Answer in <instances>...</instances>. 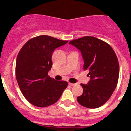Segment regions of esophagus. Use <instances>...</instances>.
<instances>
[{"label": "esophagus", "instance_id": "1", "mask_svg": "<svg viewBox=\"0 0 131 131\" xmlns=\"http://www.w3.org/2000/svg\"><path fill=\"white\" fill-rule=\"evenodd\" d=\"M76 84H75V83H69V86H75Z\"/></svg>", "mask_w": 131, "mask_h": 131}]
</instances>
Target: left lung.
<instances>
[{
    "label": "left lung",
    "mask_w": 131,
    "mask_h": 131,
    "mask_svg": "<svg viewBox=\"0 0 131 131\" xmlns=\"http://www.w3.org/2000/svg\"><path fill=\"white\" fill-rule=\"evenodd\" d=\"M69 44L81 52L84 69L89 71L90 81L81 84L83 92L77 98V102L88 108L100 107L109 100L117 84L119 66L116 54L108 44L94 37H83Z\"/></svg>",
    "instance_id": "left-lung-1"
}]
</instances>
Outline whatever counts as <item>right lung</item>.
Returning <instances> with one entry per match:
<instances>
[{
  "instance_id": "1",
  "label": "right lung",
  "mask_w": 131,
  "mask_h": 131,
  "mask_svg": "<svg viewBox=\"0 0 131 131\" xmlns=\"http://www.w3.org/2000/svg\"><path fill=\"white\" fill-rule=\"evenodd\" d=\"M68 42L40 35L29 40L18 53L16 79L23 95L33 106L45 107L53 104L68 86L66 81H58L48 75L52 66L53 52Z\"/></svg>"
}]
</instances>
